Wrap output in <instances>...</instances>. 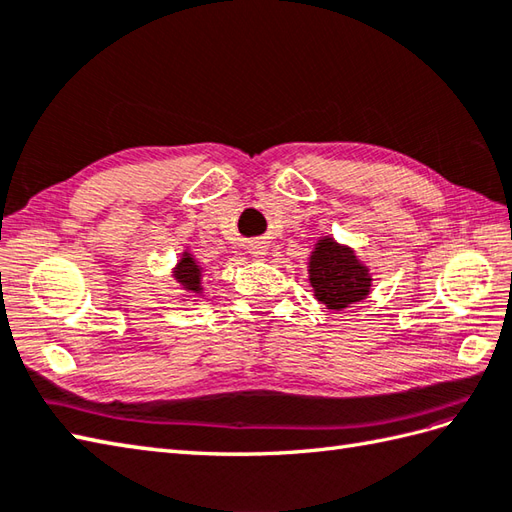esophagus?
I'll return each mask as SVG.
<instances>
[{"label":"esophagus","mask_w":512,"mask_h":512,"mask_svg":"<svg viewBox=\"0 0 512 512\" xmlns=\"http://www.w3.org/2000/svg\"><path fill=\"white\" fill-rule=\"evenodd\" d=\"M250 255H253V257H264L266 255L264 242H255L253 246H250Z\"/></svg>","instance_id":"1"}]
</instances>
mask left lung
Instances as JSON below:
<instances>
[{
	"label": "left lung",
	"mask_w": 512,
	"mask_h": 512,
	"mask_svg": "<svg viewBox=\"0 0 512 512\" xmlns=\"http://www.w3.org/2000/svg\"><path fill=\"white\" fill-rule=\"evenodd\" d=\"M310 286L328 310H345L356 301H363L372 288L369 268L361 264L350 246H343L332 237H321L310 255L308 264Z\"/></svg>",
	"instance_id": "1"
}]
</instances>
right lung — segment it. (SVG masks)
I'll list each match as a JSON object with an SVG mask.
<instances>
[{
	"instance_id": "obj_1",
	"label": "right lung",
	"mask_w": 512,
	"mask_h": 512,
	"mask_svg": "<svg viewBox=\"0 0 512 512\" xmlns=\"http://www.w3.org/2000/svg\"><path fill=\"white\" fill-rule=\"evenodd\" d=\"M173 277H176L182 290L193 292V295H200L202 292V268L195 262V257L189 250H184L180 262L173 268Z\"/></svg>"
}]
</instances>
